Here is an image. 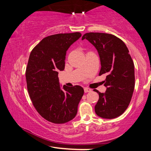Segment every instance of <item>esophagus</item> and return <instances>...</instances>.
<instances>
[{
	"instance_id": "esophagus-1",
	"label": "esophagus",
	"mask_w": 151,
	"mask_h": 151,
	"mask_svg": "<svg viewBox=\"0 0 151 151\" xmlns=\"http://www.w3.org/2000/svg\"><path fill=\"white\" fill-rule=\"evenodd\" d=\"M84 91H85V93H88V92H91V89L88 88H84Z\"/></svg>"
}]
</instances>
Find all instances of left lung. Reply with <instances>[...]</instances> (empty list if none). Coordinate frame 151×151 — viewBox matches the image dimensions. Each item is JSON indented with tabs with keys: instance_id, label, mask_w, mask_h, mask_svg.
Instances as JSON below:
<instances>
[{
	"instance_id": "obj_1",
	"label": "left lung",
	"mask_w": 151,
	"mask_h": 151,
	"mask_svg": "<svg viewBox=\"0 0 151 151\" xmlns=\"http://www.w3.org/2000/svg\"><path fill=\"white\" fill-rule=\"evenodd\" d=\"M98 51L101 68L105 75V93L94 90L99 95L94 111L103 119H112L123 113L131 102L134 88V66L124 42L114 35L88 32L82 37Z\"/></svg>"
}]
</instances>
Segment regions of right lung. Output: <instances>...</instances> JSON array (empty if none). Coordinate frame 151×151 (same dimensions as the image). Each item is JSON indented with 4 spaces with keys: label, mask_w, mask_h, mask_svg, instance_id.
<instances>
[{
    "label": "right lung",
    "mask_w": 151,
    "mask_h": 151,
    "mask_svg": "<svg viewBox=\"0 0 151 151\" xmlns=\"http://www.w3.org/2000/svg\"><path fill=\"white\" fill-rule=\"evenodd\" d=\"M81 33L48 36L33 48L26 70L27 89L37 112L47 121L63 124L76 115L84 94L81 86L60 85L58 71L65 69L66 51Z\"/></svg>",
    "instance_id": "1"
}]
</instances>
